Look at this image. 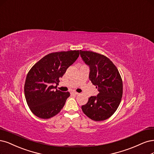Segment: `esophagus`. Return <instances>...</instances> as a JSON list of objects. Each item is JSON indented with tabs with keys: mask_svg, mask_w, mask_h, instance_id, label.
<instances>
[{
	"mask_svg": "<svg viewBox=\"0 0 154 154\" xmlns=\"http://www.w3.org/2000/svg\"><path fill=\"white\" fill-rule=\"evenodd\" d=\"M71 94H73V95H78V94H79V93L76 92H72Z\"/></svg>",
	"mask_w": 154,
	"mask_h": 154,
	"instance_id": "obj_1",
	"label": "esophagus"
}]
</instances>
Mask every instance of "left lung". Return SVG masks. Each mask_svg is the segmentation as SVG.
Instances as JSON below:
<instances>
[{"label":"left lung","mask_w":154,"mask_h":154,"mask_svg":"<svg viewBox=\"0 0 154 154\" xmlns=\"http://www.w3.org/2000/svg\"><path fill=\"white\" fill-rule=\"evenodd\" d=\"M83 61L90 68L89 79L99 93L88 98L83 112L95 121L106 120L118 108L123 93V83L117 68L108 57L97 53L79 50Z\"/></svg>","instance_id":"obj_1"}]
</instances>
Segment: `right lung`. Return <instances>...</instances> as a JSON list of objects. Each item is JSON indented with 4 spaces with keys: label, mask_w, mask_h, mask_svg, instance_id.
<instances>
[{
    "label": "right lung",
    "mask_w": 154,
    "mask_h": 154,
    "mask_svg": "<svg viewBox=\"0 0 154 154\" xmlns=\"http://www.w3.org/2000/svg\"><path fill=\"white\" fill-rule=\"evenodd\" d=\"M79 50L51 53L45 56L30 69L24 86L25 96L31 111L39 118L48 119L59 113L70 96L69 92L54 91L53 85L79 55Z\"/></svg>",
    "instance_id": "right-lung-1"
}]
</instances>
